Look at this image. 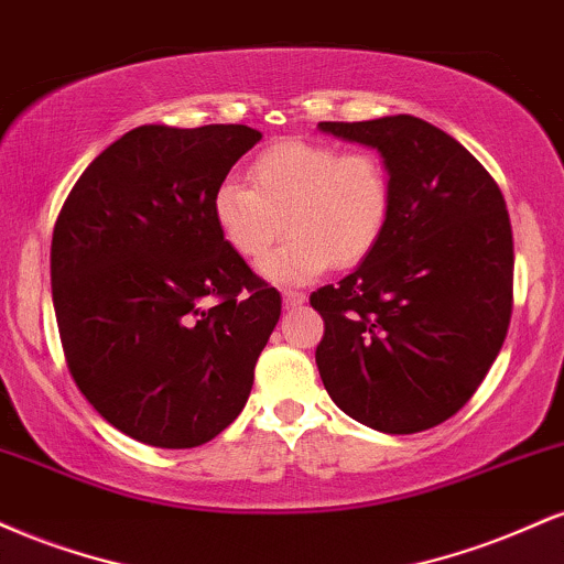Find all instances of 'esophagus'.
I'll use <instances>...</instances> for the list:
<instances>
[{
  "label": "esophagus",
  "instance_id": "obj_1",
  "mask_svg": "<svg viewBox=\"0 0 564 564\" xmlns=\"http://www.w3.org/2000/svg\"><path fill=\"white\" fill-rule=\"evenodd\" d=\"M282 301H284V306H288V308H297V306H303L308 297H306V293H295V290H288V293L282 295Z\"/></svg>",
  "mask_w": 564,
  "mask_h": 564
}]
</instances>
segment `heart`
<instances>
[{
    "mask_svg": "<svg viewBox=\"0 0 564 564\" xmlns=\"http://www.w3.org/2000/svg\"><path fill=\"white\" fill-rule=\"evenodd\" d=\"M248 182L218 184L214 221L221 240L250 263L288 229V242L261 267L276 284H303L329 267H359L390 227L393 184L375 152L282 139L250 161Z\"/></svg>",
    "mask_w": 564,
    "mask_h": 564,
    "instance_id": "1",
    "label": "heart"
}]
</instances>
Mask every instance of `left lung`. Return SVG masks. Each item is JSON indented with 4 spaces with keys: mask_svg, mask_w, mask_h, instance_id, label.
I'll return each mask as SVG.
<instances>
[{
    "mask_svg": "<svg viewBox=\"0 0 564 564\" xmlns=\"http://www.w3.org/2000/svg\"><path fill=\"white\" fill-rule=\"evenodd\" d=\"M380 152L393 214L354 274L311 293L329 399L361 425L422 433L473 399L512 316V224L499 184L438 126L414 116L322 121Z\"/></svg>",
    "mask_w": 564,
    "mask_h": 564,
    "instance_id": "left-lung-1",
    "label": "left lung"
}]
</instances>
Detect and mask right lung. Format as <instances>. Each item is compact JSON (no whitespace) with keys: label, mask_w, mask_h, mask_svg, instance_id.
<instances>
[{"label":"right lung","mask_w":564,"mask_h":564,"mask_svg":"<svg viewBox=\"0 0 564 564\" xmlns=\"http://www.w3.org/2000/svg\"><path fill=\"white\" fill-rule=\"evenodd\" d=\"M261 139L242 123L131 129L73 184L52 235L65 361L112 427L158 448L242 412L282 297L218 235L214 192Z\"/></svg>","instance_id":"1"}]
</instances>
